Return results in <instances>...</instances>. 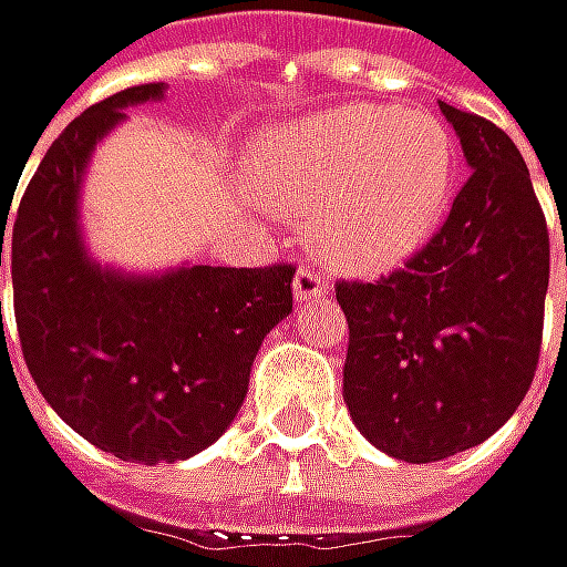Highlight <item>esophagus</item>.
<instances>
[{
  "instance_id": "obj_1",
  "label": "esophagus",
  "mask_w": 567,
  "mask_h": 567,
  "mask_svg": "<svg viewBox=\"0 0 567 567\" xmlns=\"http://www.w3.org/2000/svg\"><path fill=\"white\" fill-rule=\"evenodd\" d=\"M326 292H329V281H326V275H322L319 268L302 265V268L296 271V281H292V296H296V302H312V299H322Z\"/></svg>"
}]
</instances>
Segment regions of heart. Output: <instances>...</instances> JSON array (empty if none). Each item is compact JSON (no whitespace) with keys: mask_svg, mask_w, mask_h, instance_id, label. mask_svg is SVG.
<instances>
[{"mask_svg":"<svg viewBox=\"0 0 567 567\" xmlns=\"http://www.w3.org/2000/svg\"><path fill=\"white\" fill-rule=\"evenodd\" d=\"M265 198L309 215V241L342 271H385L422 248L455 178L449 128L419 109L346 102L271 125L251 148Z\"/></svg>","mask_w":567,"mask_h":567,"instance_id":"b5f03b06","label":"heart"}]
</instances>
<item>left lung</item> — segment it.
<instances>
[{
  "instance_id": "left-lung-1",
  "label": "left lung",
  "mask_w": 567,
  "mask_h": 567,
  "mask_svg": "<svg viewBox=\"0 0 567 567\" xmlns=\"http://www.w3.org/2000/svg\"><path fill=\"white\" fill-rule=\"evenodd\" d=\"M468 182L435 238L379 281H339L346 405L385 455L425 465L482 445L532 389L548 225L528 165L488 118L439 102Z\"/></svg>"
}]
</instances>
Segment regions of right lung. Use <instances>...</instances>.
<instances>
[{"label":"right lung","instance_id":"add662e5","mask_svg":"<svg viewBox=\"0 0 567 567\" xmlns=\"http://www.w3.org/2000/svg\"><path fill=\"white\" fill-rule=\"evenodd\" d=\"M162 95L165 82L132 85L72 118L39 162L9 238L29 375L72 432L138 465L185 462L235 422L261 339L292 312L296 275L286 261H182L135 275L89 255L79 202L92 152L128 105ZM2 235L6 221L0 265Z\"/></svg>","mask_w":567,"mask_h":567}]
</instances>
